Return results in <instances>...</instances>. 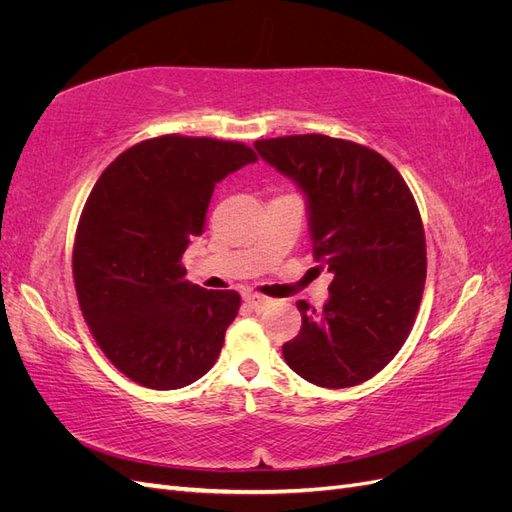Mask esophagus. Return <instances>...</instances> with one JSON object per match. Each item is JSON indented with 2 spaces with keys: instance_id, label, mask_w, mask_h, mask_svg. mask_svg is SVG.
Masks as SVG:
<instances>
[{
  "instance_id": "obj_1",
  "label": "esophagus",
  "mask_w": 512,
  "mask_h": 512,
  "mask_svg": "<svg viewBox=\"0 0 512 512\" xmlns=\"http://www.w3.org/2000/svg\"><path fill=\"white\" fill-rule=\"evenodd\" d=\"M243 301H245V305H250L254 312H262V309L271 305V299L262 297V294H258V292H245Z\"/></svg>"
}]
</instances>
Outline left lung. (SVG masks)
<instances>
[{
    "label": "left lung",
    "instance_id": "1",
    "mask_svg": "<svg viewBox=\"0 0 512 512\" xmlns=\"http://www.w3.org/2000/svg\"><path fill=\"white\" fill-rule=\"evenodd\" d=\"M254 147L301 185L316 269L333 275L320 314L297 303L303 324L282 346L286 363L322 389L374 378L408 339L427 277L423 220L408 183L378 151L344 138L292 134Z\"/></svg>",
    "mask_w": 512,
    "mask_h": 512
}]
</instances>
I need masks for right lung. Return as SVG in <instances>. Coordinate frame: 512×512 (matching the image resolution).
I'll use <instances>...</instances> for the list:
<instances>
[{"label":"right lung","mask_w":512,"mask_h":512,"mask_svg":"<svg viewBox=\"0 0 512 512\" xmlns=\"http://www.w3.org/2000/svg\"><path fill=\"white\" fill-rule=\"evenodd\" d=\"M256 160L243 143L164 134L119 153L96 181L72 277L96 344L132 382L173 391L218 361L241 297L188 282L181 258L205 232L215 183Z\"/></svg>","instance_id":"obj_1"}]
</instances>
